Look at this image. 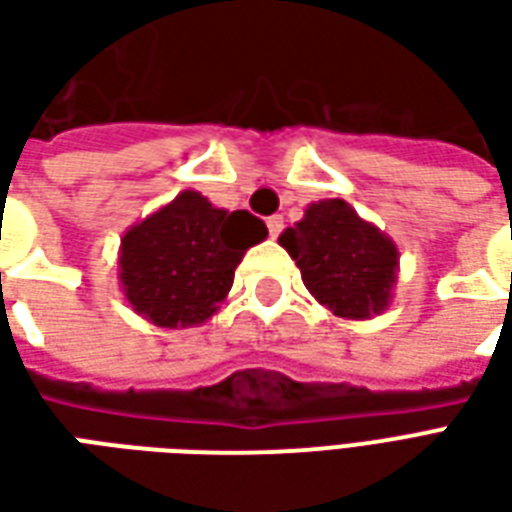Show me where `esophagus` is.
Wrapping results in <instances>:
<instances>
[{
  "instance_id": "obj_1",
  "label": "esophagus",
  "mask_w": 512,
  "mask_h": 512,
  "mask_svg": "<svg viewBox=\"0 0 512 512\" xmlns=\"http://www.w3.org/2000/svg\"><path fill=\"white\" fill-rule=\"evenodd\" d=\"M268 233H271V238H277L279 233H282V227H285V219H282V216H268Z\"/></svg>"
}]
</instances>
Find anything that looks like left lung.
I'll list each match as a JSON object with an SVG mask.
<instances>
[{
	"label": "left lung",
	"instance_id": "1",
	"mask_svg": "<svg viewBox=\"0 0 512 512\" xmlns=\"http://www.w3.org/2000/svg\"><path fill=\"white\" fill-rule=\"evenodd\" d=\"M315 301L337 318L367 321L392 304L400 252L345 200L307 205L304 219L279 235Z\"/></svg>",
	"mask_w": 512,
	"mask_h": 512
}]
</instances>
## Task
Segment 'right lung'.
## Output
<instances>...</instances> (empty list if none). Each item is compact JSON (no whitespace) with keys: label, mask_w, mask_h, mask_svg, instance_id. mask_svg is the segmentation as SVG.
Wrapping results in <instances>:
<instances>
[{"label":"right lung","mask_w":512,"mask_h":512,"mask_svg":"<svg viewBox=\"0 0 512 512\" xmlns=\"http://www.w3.org/2000/svg\"><path fill=\"white\" fill-rule=\"evenodd\" d=\"M266 235L249 211H224L200 191H180L120 238L123 296L153 326H202L227 299L246 249Z\"/></svg>","instance_id":"right-lung-1"}]
</instances>
